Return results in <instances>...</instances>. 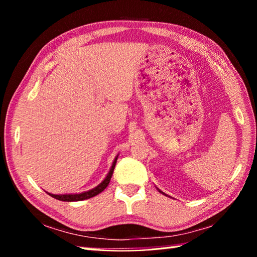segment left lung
<instances>
[{"instance_id": "left-lung-1", "label": "left lung", "mask_w": 257, "mask_h": 257, "mask_svg": "<svg viewBox=\"0 0 257 257\" xmlns=\"http://www.w3.org/2000/svg\"><path fill=\"white\" fill-rule=\"evenodd\" d=\"M161 193H162V191H161Z\"/></svg>"}]
</instances>
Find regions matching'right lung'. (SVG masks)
I'll use <instances>...</instances> for the list:
<instances>
[{
  "label": "right lung",
  "instance_id": "add662e5",
  "mask_svg": "<svg viewBox=\"0 0 257 257\" xmlns=\"http://www.w3.org/2000/svg\"><path fill=\"white\" fill-rule=\"evenodd\" d=\"M116 160H118V156H116V158L114 159V161H113L112 167L110 169V171H108L107 176L105 177V179H104L98 186L95 187V188L90 189L88 191H84V193H80V194H66V195L49 194V195L53 198H55V199H59V201H63V202H78V201H84V199H88V198H92L94 196H96V195H98L99 193H102V191L106 188L108 182H110L111 177L113 175V171H114Z\"/></svg>",
  "mask_w": 257,
  "mask_h": 257
}]
</instances>
